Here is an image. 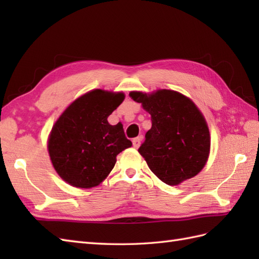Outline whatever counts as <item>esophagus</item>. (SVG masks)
<instances>
[{
  "label": "esophagus",
  "instance_id": "1",
  "mask_svg": "<svg viewBox=\"0 0 259 259\" xmlns=\"http://www.w3.org/2000/svg\"><path fill=\"white\" fill-rule=\"evenodd\" d=\"M141 140H142L141 137H137V138H135V139L133 140L134 147H135V148H139V146H140V144H141Z\"/></svg>",
  "mask_w": 259,
  "mask_h": 259
}]
</instances>
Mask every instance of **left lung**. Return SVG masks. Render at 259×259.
Instances as JSON below:
<instances>
[{
    "mask_svg": "<svg viewBox=\"0 0 259 259\" xmlns=\"http://www.w3.org/2000/svg\"><path fill=\"white\" fill-rule=\"evenodd\" d=\"M130 97L151 115V129L138 149L151 171L170 186L199 172L208 159L210 136L195 103L171 90L134 91Z\"/></svg>",
    "mask_w": 259,
    "mask_h": 259,
    "instance_id": "obj_1",
    "label": "left lung"
}]
</instances>
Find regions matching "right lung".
<instances>
[{
  "label": "right lung",
  "instance_id": "add662e5",
  "mask_svg": "<svg viewBox=\"0 0 259 259\" xmlns=\"http://www.w3.org/2000/svg\"><path fill=\"white\" fill-rule=\"evenodd\" d=\"M123 93L93 90L71 103L53 125L49 155L54 169L79 188L98 186L111 171L115 157L133 146L122 124L108 117L123 101Z\"/></svg>",
  "mask_w": 259,
  "mask_h": 259
}]
</instances>
